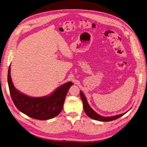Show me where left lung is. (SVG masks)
I'll return each mask as SVG.
<instances>
[{"label": "left lung", "instance_id": "left-lung-1", "mask_svg": "<svg viewBox=\"0 0 147 147\" xmlns=\"http://www.w3.org/2000/svg\"><path fill=\"white\" fill-rule=\"evenodd\" d=\"M80 97L81 99L83 102V108L84 110L85 113L86 115L90 117V118L96 120V121H102V122H109L111 121H113L115 119H117L119 118L120 117L122 116L123 115H125L126 112H128L127 111L126 112H125L123 113L118 115H115L113 116H109V117H105V116H102L99 114H97L94 111H93L92 107L90 106V105L88 103L87 99L86 98V96L83 93L82 91L80 92Z\"/></svg>", "mask_w": 147, "mask_h": 147}]
</instances>
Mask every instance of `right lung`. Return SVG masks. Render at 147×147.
Returning <instances> with one entry per match:
<instances>
[{
	"mask_svg": "<svg viewBox=\"0 0 147 147\" xmlns=\"http://www.w3.org/2000/svg\"><path fill=\"white\" fill-rule=\"evenodd\" d=\"M7 83L11 98L17 109L29 117L38 120L52 119L61 112L67 92L73 84L71 82H67L47 96H28L15 87L11 76V65L8 70Z\"/></svg>",
	"mask_w": 147,
	"mask_h": 147,
	"instance_id": "add662e5",
	"label": "right lung"
}]
</instances>
